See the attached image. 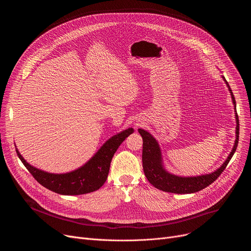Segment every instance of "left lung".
<instances>
[{
  "label": "left lung",
  "mask_w": 251,
  "mask_h": 251,
  "mask_svg": "<svg viewBox=\"0 0 251 251\" xmlns=\"http://www.w3.org/2000/svg\"><path fill=\"white\" fill-rule=\"evenodd\" d=\"M226 81L228 90L230 91V95L232 98V102L234 104L235 109V119H236V139L232 151L230 152L227 159L218 170L210 174L197 176H178L173 174H170L166 171L163 166L162 161V153L159 147L158 142L156 139L147 131L139 129V133L143 139V152H142V162H143V170H144L145 176L148 178L150 184H152L155 188L173 194H192L197 193L210 184H212L220 175L226 168L230 159L232 158L237 144H238V135H239V120L238 115L236 113V103L233 93L228 85V82L226 80L225 76H223Z\"/></svg>",
  "instance_id": "8db88e82"
}]
</instances>
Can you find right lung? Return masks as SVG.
<instances>
[{
	"label": "right lung",
	"mask_w": 251,
	"mask_h": 251,
	"mask_svg": "<svg viewBox=\"0 0 251 251\" xmlns=\"http://www.w3.org/2000/svg\"><path fill=\"white\" fill-rule=\"evenodd\" d=\"M134 132L128 128L111 137L98 150V152L82 167L66 174H50L30 166L16 149L18 157L45 188L60 195L77 196L88 194L100 189L108 176L111 160L122 142Z\"/></svg>",
	"instance_id": "obj_1"
}]
</instances>
